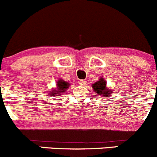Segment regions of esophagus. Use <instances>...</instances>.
I'll list each match as a JSON object with an SVG mask.
<instances>
[{"mask_svg":"<svg viewBox=\"0 0 157 157\" xmlns=\"http://www.w3.org/2000/svg\"><path fill=\"white\" fill-rule=\"evenodd\" d=\"M78 84L81 85H85V80H79L78 81Z\"/></svg>","mask_w":157,"mask_h":157,"instance_id":"obj_1","label":"esophagus"}]
</instances>
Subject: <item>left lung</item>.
Returning a JSON list of instances; mask_svg holds the SVG:
<instances>
[{
    "label": "left lung",
    "instance_id": "left-lung-1",
    "mask_svg": "<svg viewBox=\"0 0 157 157\" xmlns=\"http://www.w3.org/2000/svg\"><path fill=\"white\" fill-rule=\"evenodd\" d=\"M92 88L96 93L99 94H101L103 96H109L111 94V90L106 89V82L103 78L99 79L97 82L92 85Z\"/></svg>",
    "mask_w": 157,
    "mask_h": 157
}]
</instances>
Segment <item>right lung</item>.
I'll return each mask as SVG.
<instances>
[{
    "label": "right lung",
    "mask_w": 157,
    "mask_h": 157,
    "mask_svg": "<svg viewBox=\"0 0 157 157\" xmlns=\"http://www.w3.org/2000/svg\"><path fill=\"white\" fill-rule=\"evenodd\" d=\"M69 84L68 82H64L63 80H59L57 82V88H56L55 90H53V91L51 92V94H52V96H56L59 95L60 94H63V92H65V91H66V89H68V87L69 86Z\"/></svg>",
    "instance_id": "add662e5"
}]
</instances>
